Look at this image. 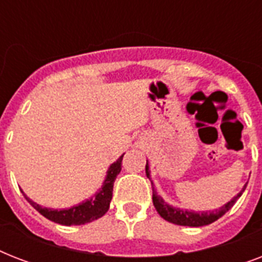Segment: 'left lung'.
I'll return each mask as SVG.
<instances>
[{"label": "left lung", "mask_w": 262, "mask_h": 262, "mask_svg": "<svg viewBox=\"0 0 262 262\" xmlns=\"http://www.w3.org/2000/svg\"><path fill=\"white\" fill-rule=\"evenodd\" d=\"M145 172H147V177L151 179V171H149V164H145ZM152 185V201H154V207L158 211L164 220H167L170 223L178 224V226H189V227H201V226H207V224L213 223L215 220H217L219 217L226 213V212L230 209V208L235 204V201L239 199L242 193L246 189V185L242 187V190L238 193V194L234 197L232 200H230L227 204H224L223 207H220L219 209L216 211H203V212H195V211H189V209H182V208L172 207L170 204H167L163 200L162 195L158 194V191L155 189V185L151 181Z\"/></svg>", "instance_id": "1"}]
</instances>
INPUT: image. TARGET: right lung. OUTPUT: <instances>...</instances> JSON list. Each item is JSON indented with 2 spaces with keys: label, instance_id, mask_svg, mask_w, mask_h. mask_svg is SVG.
I'll return each mask as SVG.
<instances>
[{
  "label": "right lung",
  "instance_id": "right-lung-1",
  "mask_svg": "<svg viewBox=\"0 0 262 262\" xmlns=\"http://www.w3.org/2000/svg\"><path fill=\"white\" fill-rule=\"evenodd\" d=\"M125 155V154H123ZM121 155L114 163L110 164V167L107 170L106 178L103 181L102 187L95 193L91 199L85 200L83 203L73 205L71 208L65 209H53V208H46L34 203L30 197L21 190L27 201L36 209V211L43 215L46 219L54 222V223L62 224V226H80V224L90 223L94 220L102 217L110 208L111 199H113V187L117 175L121 172V166H122V158Z\"/></svg>",
  "mask_w": 262,
  "mask_h": 262
}]
</instances>
